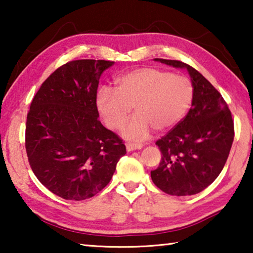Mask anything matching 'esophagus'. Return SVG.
Segmentation results:
<instances>
[{"mask_svg": "<svg viewBox=\"0 0 253 253\" xmlns=\"http://www.w3.org/2000/svg\"><path fill=\"white\" fill-rule=\"evenodd\" d=\"M140 148H143L142 144H134V143H127L126 144L127 152H132V151H136V149H140Z\"/></svg>", "mask_w": 253, "mask_h": 253, "instance_id": "34e87169", "label": "esophagus"}]
</instances>
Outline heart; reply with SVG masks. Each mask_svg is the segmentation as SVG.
Wrapping results in <instances>:
<instances>
[{
	"mask_svg": "<svg viewBox=\"0 0 253 253\" xmlns=\"http://www.w3.org/2000/svg\"><path fill=\"white\" fill-rule=\"evenodd\" d=\"M193 84L185 76L145 67L128 71L116 80V88L101 87L96 106L110 129H119L129 117L131 107L136 116L124 127L126 138L142 139L155 129L169 130L185 116L193 100Z\"/></svg>",
	"mask_w": 253,
	"mask_h": 253,
	"instance_id": "obj_1",
	"label": "heart"
}]
</instances>
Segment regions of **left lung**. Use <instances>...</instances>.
I'll return each mask as SVG.
<instances>
[{
    "label": "left lung",
    "instance_id": "8db88e82",
    "mask_svg": "<svg viewBox=\"0 0 253 253\" xmlns=\"http://www.w3.org/2000/svg\"><path fill=\"white\" fill-rule=\"evenodd\" d=\"M154 60L186 69L194 93L185 118L156 142L162 160L151 172L152 181L169 195L198 194L224 168L234 137L232 116L221 93L198 70L177 60Z\"/></svg>",
    "mask_w": 253,
    "mask_h": 253
}]
</instances>
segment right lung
<instances>
[{
	"instance_id": "right-lung-1",
	"label": "right lung",
	"mask_w": 253,
	"mask_h": 253,
	"mask_svg": "<svg viewBox=\"0 0 253 253\" xmlns=\"http://www.w3.org/2000/svg\"><path fill=\"white\" fill-rule=\"evenodd\" d=\"M106 60H75L46 79L30 106L25 148L38 179L65 200L92 198L110 182L126 147L99 122L97 88Z\"/></svg>"
}]
</instances>
